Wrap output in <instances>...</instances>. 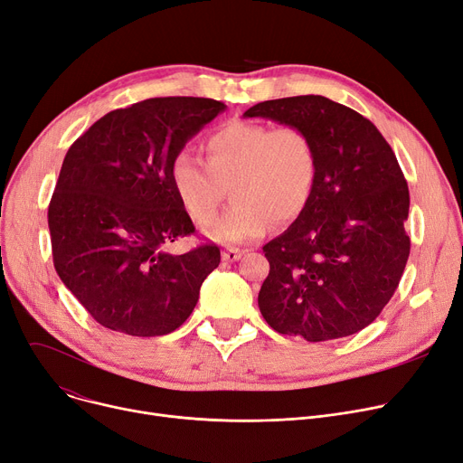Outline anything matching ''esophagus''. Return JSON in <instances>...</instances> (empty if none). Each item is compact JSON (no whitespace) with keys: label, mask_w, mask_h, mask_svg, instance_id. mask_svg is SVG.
I'll return each mask as SVG.
<instances>
[{"label":"esophagus","mask_w":463,"mask_h":463,"mask_svg":"<svg viewBox=\"0 0 463 463\" xmlns=\"http://www.w3.org/2000/svg\"><path fill=\"white\" fill-rule=\"evenodd\" d=\"M241 255H244V251L236 250V248H225V250L222 251V257H223L225 262H234V260H238Z\"/></svg>","instance_id":"esophagus-1"}]
</instances>
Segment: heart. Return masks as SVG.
I'll return each instance as SVG.
<instances>
[{
	"mask_svg": "<svg viewBox=\"0 0 463 463\" xmlns=\"http://www.w3.org/2000/svg\"><path fill=\"white\" fill-rule=\"evenodd\" d=\"M206 163L178 152L168 165L176 199L191 222L204 225L232 191V206L204 229L223 244H241L304 213L317 180L311 137L295 126L272 129L257 121H229L204 142Z\"/></svg>",
	"mask_w": 463,
	"mask_h": 463,
	"instance_id": "1",
	"label": "heart"
}]
</instances>
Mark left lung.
<instances>
[{
    "instance_id": "left-lung-1",
    "label": "left lung",
    "mask_w": 463,
    "mask_h": 463,
    "mask_svg": "<svg viewBox=\"0 0 463 463\" xmlns=\"http://www.w3.org/2000/svg\"><path fill=\"white\" fill-rule=\"evenodd\" d=\"M244 118L300 128L317 152L307 208L262 248L264 321L306 342L366 328L392 298L411 250L409 189L392 148L368 118L323 95L264 101Z\"/></svg>"
}]
</instances>
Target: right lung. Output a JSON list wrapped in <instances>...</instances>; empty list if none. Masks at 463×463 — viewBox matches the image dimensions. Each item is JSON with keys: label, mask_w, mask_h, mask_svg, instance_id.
<instances>
[{"label": "right lung", "mask_w": 463, "mask_h": 463, "mask_svg": "<svg viewBox=\"0 0 463 463\" xmlns=\"http://www.w3.org/2000/svg\"><path fill=\"white\" fill-rule=\"evenodd\" d=\"M225 109L204 97H156L105 114L69 148L48 206L54 269L105 328L165 335L197 306L222 253L215 244L166 250L194 232L168 165Z\"/></svg>", "instance_id": "right-lung-1"}]
</instances>
